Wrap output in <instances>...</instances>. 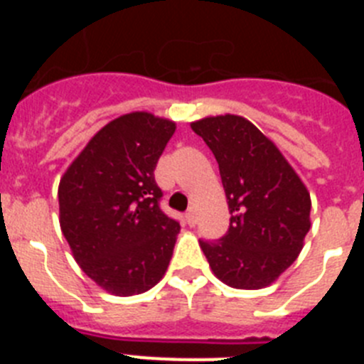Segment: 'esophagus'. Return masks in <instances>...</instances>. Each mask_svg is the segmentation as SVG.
I'll return each mask as SVG.
<instances>
[{
	"instance_id": "esophagus-1",
	"label": "esophagus",
	"mask_w": 364,
	"mask_h": 364,
	"mask_svg": "<svg viewBox=\"0 0 364 364\" xmlns=\"http://www.w3.org/2000/svg\"><path fill=\"white\" fill-rule=\"evenodd\" d=\"M186 220H188V224L189 226H195V224H197V213H195V210H189L188 213H186Z\"/></svg>"
}]
</instances>
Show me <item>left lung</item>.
I'll return each mask as SVG.
<instances>
[{
  "label": "left lung",
  "mask_w": 364,
  "mask_h": 364,
  "mask_svg": "<svg viewBox=\"0 0 364 364\" xmlns=\"http://www.w3.org/2000/svg\"><path fill=\"white\" fill-rule=\"evenodd\" d=\"M213 151L230 228L218 240H200L213 273L231 288L259 290L294 264L310 231V193L272 140L235 114L193 122Z\"/></svg>",
  "instance_id": "8db88e82"
}]
</instances>
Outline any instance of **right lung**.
<instances>
[{"instance_id":"1","label":"right lung","mask_w":364,"mask_h":364,"mask_svg":"<svg viewBox=\"0 0 364 364\" xmlns=\"http://www.w3.org/2000/svg\"><path fill=\"white\" fill-rule=\"evenodd\" d=\"M175 124L149 112L109 122L60 180V226L83 272L114 295L164 277L180 224L160 210L154 167Z\"/></svg>"}]
</instances>
